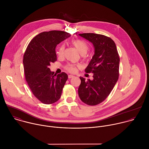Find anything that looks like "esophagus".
I'll return each mask as SVG.
<instances>
[{"instance_id":"34e87169","label":"esophagus","mask_w":149,"mask_h":149,"mask_svg":"<svg viewBox=\"0 0 149 149\" xmlns=\"http://www.w3.org/2000/svg\"><path fill=\"white\" fill-rule=\"evenodd\" d=\"M74 76V75H68V78L70 79V78H73Z\"/></svg>"}]
</instances>
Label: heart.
I'll list each match as a JSON object with an SVG mask.
<instances>
[{
    "label": "heart",
    "instance_id": "1",
    "mask_svg": "<svg viewBox=\"0 0 149 149\" xmlns=\"http://www.w3.org/2000/svg\"><path fill=\"white\" fill-rule=\"evenodd\" d=\"M72 44L76 48V49L78 51V52L81 55H85L86 54L88 49H89V45L86 41L82 39H74L72 40L71 42ZM64 49L65 47L64 45H61L58 48V49L56 52L57 55L59 56H62L63 55V52H64ZM65 70H67L68 72L71 73H75L77 71L78 66L72 64V63H68L65 67Z\"/></svg>",
    "mask_w": 149,
    "mask_h": 149
}]
</instances>
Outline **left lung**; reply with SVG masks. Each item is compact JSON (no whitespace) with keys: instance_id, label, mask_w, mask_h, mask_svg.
<instances>
[{"instance_id":"obj_1","label":"left lung","mask_w":149,"mask_h":149,"mask_svg":"<svg viewBox=\"0 0 149 149\" xmlns=\"http://www.w3.org/2000/svg\"><path fill=\"white\" fill-rule=\"evenodd\" d=\"M79 35L93 43L95 54L85 70L93 74V79L85 81L79 77L78 95L85 104L96 105L107 98L118 79L120 57L115 42L110 37L93 33Z\"/></svg>"}]
</instances>
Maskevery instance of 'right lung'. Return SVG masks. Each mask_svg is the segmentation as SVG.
<instances>
[{
    "instance_id": "right-lung-1",
    "label": "right lung",
    "mask_w": 149,
    "mask_h": 149,
    "mask_svg": "<svg viewBox=\"0 0 149 149\" xmlns=\"http://www.w3.org/2000/svg\"><path fill=\"white\" fill-rule=\"evenodd\" d=\"M70 36L61 31L41 32L31 40L25 52V79L33 94L42 103L53 104L61 98L68 75L63 72L54 75L49 66L56 61V45Z\"/></svg>"
}]
</instances>
